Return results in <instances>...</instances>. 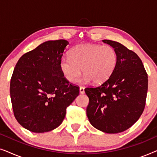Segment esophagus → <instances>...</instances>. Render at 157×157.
Returning a JSON list of instances; mask_svg holds the SVG:
<instances>
[{
    "label": "esophagus",
    "mask_w": 157,
    "mask_h": 157,
    "mask_svg": "<svg viewBox=\"0 0 157 157\" xmlns=\"http://www.w3.org/2000/svg\"><path fill=\"white\" fill-rule=\"evenodd\" d=\"M79 91H80L81 94H84L85 91H84V87L83 86H81L79 88Z\"/></svg>",
    "instance_id": "34e87169"
}]
</instances>
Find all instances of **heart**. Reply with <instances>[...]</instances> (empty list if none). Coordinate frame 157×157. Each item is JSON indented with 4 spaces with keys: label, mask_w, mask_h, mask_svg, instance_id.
<instances>
[{
    "label": "heart",
    "mask_w": 157,
    "mask_h": 157,
    "mask_svg": "<svg viewBox=\"0 0 157 157\" xmlns=\"http://www.w3.org/2000/svg\"><path fill=\"white\" fill-rule=\"evenodd\" d=\"M117 53L112 46L99 44H80L69 51V57H63L59 68L69 82L76 81L83 71L85 82L104 83L114 71L117 64Z\"/></svg>",
    "instance_id": "heart-1"
}]
</instances>
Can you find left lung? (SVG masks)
Returning <instances> with one entry per match:
<instances>
[{
  "mask_svg": "<svg viewBox=\"0 0 157 157\" xmlns=\"http://www.w3.org/2000/svg\"><path fill=\"white\" fill-rule=\"evenodd\" d=\"M115 49L117 64L101 85L86 87V115L94 127L108 134L128 129L142 114L148 90V76L136 53L120 43L103 40Z\"/></svg>",
  "mask_w": 157,
  "mask_h": 157,
  "instance_id": "obj_1",
  "label": "left lung"
}]
</instances>
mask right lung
<instances>
[{"label":"right lung","mask_w":157,"mask_h":157,"mask_svg":"<svg viewBox=\"0 0 157 157\" xmlns=\"http://www.w3.org/2000/svg\"><path fill=\"white\" fill-rule=\"evenodd\" d=\"M68 44L63 39L43 43L23 54L13 72L10 94L15 118L32 132L57 128L79 94V87L66 80L59 68Z\"/></svg>","instance_id":"1"}]
</instances>
